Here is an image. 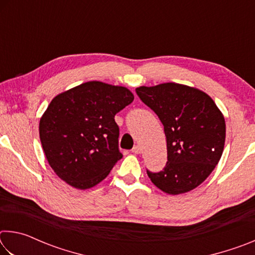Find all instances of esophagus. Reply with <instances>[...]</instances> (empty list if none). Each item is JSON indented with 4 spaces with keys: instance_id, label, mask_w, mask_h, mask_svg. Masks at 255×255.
<instances>
[{
    "instance_id": "1",
    "label": "esophagus",
    "mask_w": 255,
    "mask_h": 255,
    "mask_svg": "<svg viewBox=\"0 0 255 255\" xmlns=\"http://www.w3.org/2000/svg\"><path fill=\"white\" fill-rule=\"evenodd\" d=\"M141 150H143V148H141V146H139V145H136L135 147L132 148L131 152H132L133 154H140V153H141Z\"/></svg>"
}]
</instances>
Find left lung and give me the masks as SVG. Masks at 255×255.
<instances>
[{
  "instance_id": "obj_1",
  "label": "left lung",
  "mask_w": 255,
  "mask_h": 255,
  "mask_svg": "<svg viewBox=\"0 0 255 255\" xmlns=\"http://www.w3.org/2000/svg\"><path fill=\"white\" fill-rule=\"evenodd\" d=\"M136 93L158 116L166 136L167 162L150 181L169 195L189 192L208 178L222 157L225 118L213 99L179 83L139 86Z\"/></svg>"
}]
</instances>
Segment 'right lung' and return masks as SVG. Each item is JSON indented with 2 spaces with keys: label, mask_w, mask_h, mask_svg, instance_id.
Returning <instances> with one entry per match:
<instances>
[{
  "label": "right lung",
  "mask_w": 255,
  "mask_h": 255,
  "mask_svg": "<svg viewBox=\"0 0 255 255\" xmlns=\"http://www.w3.org/2000/svg\"><path fill=\"white\" fill-rule=\"evenodd\" d=\"M133 101L125 86L90 81L56 96L39 123L47 161L71 187L90 189L123 157L115 116Z\"/></svg>",
  "instance_id": "obj_1"
}]
</instances>
